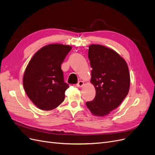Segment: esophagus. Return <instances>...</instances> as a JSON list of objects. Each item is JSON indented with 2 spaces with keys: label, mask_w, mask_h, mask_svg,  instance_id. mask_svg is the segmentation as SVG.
Segmentation results:
<instances>
[{
  "label": "esophagus",
  "mask_w": 155,
  "mask_h": 155,
  "mask_svg": "<svg viewBox=\"0 0 155 155\" xmlns=\"http://www.w3.org/2000/svg\"><path fill=\"white\" fill-rule=\"evenodd\" d=\"M83 85H84V82H82V81H78V83L77 84V86L78 87H82Z\"/></svg>",
  "instance_id": "esophagus-1"
}]
</instances>
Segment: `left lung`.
<instances>
[{"label":"left lung","instance_id":"1","mask_svg":"<svg viewBox=\"0 0 155 155\" xmlns=\"http://www.w3.org/2000/svg\"><path fill=\"white\" fill-rule=\"evenodd\" d=\"M88 58L96 96L86 105L94 115L104 117L117 108L128 94V65L115 51L99 45L89 46Z\"/></svg>","mask_w":155,"mask_h":155}]
</instances>
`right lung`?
<instances>
[{
  "mask_svg": "<svg viewBox=\"0 0 155 155\" xmlns=\"http://www.w3.org/2000/svg\"><path fill=\"white\" fill-rule=\"evenodd\" d=\"M71 46L59 44L42 47L31 58L25 71L23 87L38 108L50 110L64 100L69 84L64 82L61 65Z\"/></svg>",
  "mask_w": 155,
  "mask_h": 155,
  "instance_id": "right-lung-1",
  "label": "right lung"
}]
</instances>
